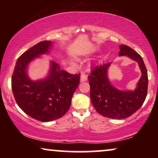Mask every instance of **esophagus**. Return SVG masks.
I'll use <instances>...</instances> for the list:
<instances>
[{
	"mask_svg": "<svg viewBox=\"0 0 158 158\" xmlns=\"http://www.w3.org/2000/svg\"><path fill=\"white\" fill-rule=\"evenodd\" d=\"M88 79V77H87V75L85 74V73H82L81 75V82H84V81H86Z\"/></svg>",
	"mask_w": 158,
	"mask_h": 158,
	"instance_id": "esophagus-1",
	"label": "esophagus"
}]
</instances>
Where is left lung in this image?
Here are the masks:
<instances>
[{
  "instance_id": "1",
  "label": "left lung",
  "mask_w": 158,
  "mask_h": 158,
  "mask_svg": "<svg viewBox=\"0 0 158 158\" xmlns=\"http://www.w3.org/2000/svg\"><path fill=\"white\" fill-rule=\"evenodd\" d=\"M119 56L127 55L139 63L142 76L135 90L122 91L111 85L107 70L111 62L95 66L88 76L92 104L98 113L111 118H128L142 106L148 94V71L139 54L127 45L119 46Z\"/></svg>"
}]
</instances>
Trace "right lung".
I'll return each instance as SVG.
<instances>
[{
  "instance_id": "obj_1",
  "label": "right lung",
  "mask_w": 158,
  "mask_h": 158,
  "mask_svg": "<svg viewBox=\"0 0 158 158\" xmlns=\"http://www.w3.org/2000/svg\"><path fill=\"white\" fill-rule=\"evenodd\" d=\"M51 41H42L24 52L17 60L11 77L15 100L23 111L34 119L50 122L61 118L70 109L71 99L80 83L79 74L60 70L51 62L47 78L31 81L27 74V66L34 57L47 53Z\"/></svg>"
}]
</instances>
